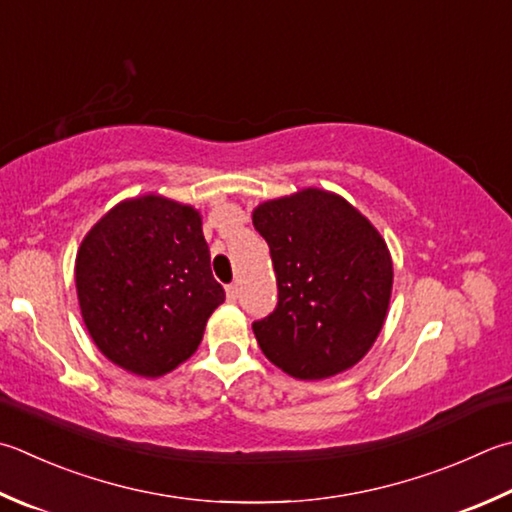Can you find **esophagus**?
<instances>
[{"label":"esophagus","mask_w":512,"mask_h":512,"mask_svg":"<svg viewBox=\"0 0 512 512\" xmlns=\"http://www.w3.org/2000/svg\"><path fill=\"white\" fill-rule=\"evenodd\" d=\"M227 298H229V301H236V298H238V285L236 283L227 285Z\"/></svg>","instance_id":"34e87169"}]
</instances>
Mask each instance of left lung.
<instances>
[{"label":"left lung","instance_id":"8db88e82","mask_svg":"<svg viewBox=\"0 0 512 512\" xmlns=\"http://www.w3.org/2000/svg\"><path fill=\"white\" fill-rule=\"evenodd\" d=\"M252 220L278 283L276 310L252 325L260 350L301 381L350 370L388 314L394 274L385 240L345 198L314 187L263 202Z\"/></svg>","mask_w":512,"mask_h":512}]
</instances>
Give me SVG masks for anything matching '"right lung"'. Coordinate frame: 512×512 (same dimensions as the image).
Wrapping results in <instances>:
<instances>
[{
  "label": "right lung",
  "instance_id": "right-lung-1",
  "mask_svg": "<svg viewBox=\"0 0 512 512\" xmlns=\"http://www.w3.org/2000/svg\"><path fill=\"white\" fill-rule=\"evenodd\" d=\"M75 287L98 350L149 379L198 350L225 301L200 214L156 194L118 202L91 227L77 249Z\"/></svg>",
  "mask_w": 512,
  "mask_h": 512
}]
</instances>
